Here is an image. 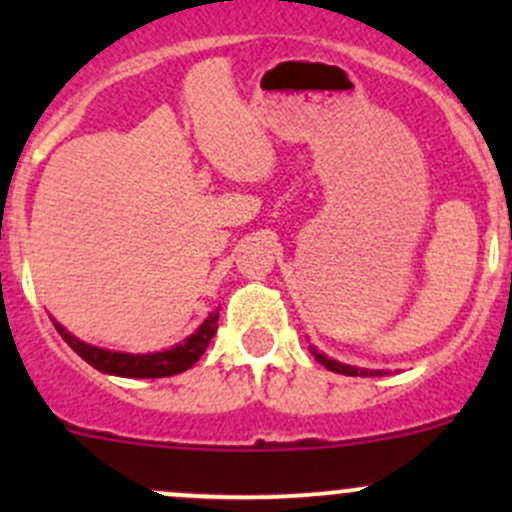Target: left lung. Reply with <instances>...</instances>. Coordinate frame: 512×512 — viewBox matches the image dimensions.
Here are the masks:
<instances>
[{
    "instance_id": "left-lung-1",
    "label": "left lung",
    "mask_w": 512,
    "mask_h": 512,
    "mask_svg": "<svg viewBox=\"0 0 512 512\" xmlns=\"http://www.w3.org/2000/svg\"><path fill=\"white\" fill-rule=\"evenodd\" d=\"M309 352L314 354V359H317L319 364L327 366V369L334 371V374H344V376H384L386 374V371H381V369H361V366L342 364V361H337V359H332V356L319 352L317 347H309Z\"/></svg>"
}]
</instances>
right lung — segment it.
<instances>
[{"mask_svg":"<svg viewBox=\"0 0 512 512\" xmlns=\"http://www.w3.org/2000/svg\"><path fill=\"white\" fill-rule=\"evenodd\" d=\"M218 317L220 312H210L205 317V322L190 334L188 339H183L175 347L163 349V352L153 354H128V352H113V349L96 347V344H86L81 339H76L74 334L66 332L59 322L54 319L56 332L64 337V342L74 349L86 364H91L94 369L103 371V374L111 376H126V379H163V376L183 374L188 371L200 356L208 349L210 339L218 332Z\"/></svg>","mask_w":512,"mask_h":512,"instance_id":"obj_1","label":"right lung"}]
</instances>
